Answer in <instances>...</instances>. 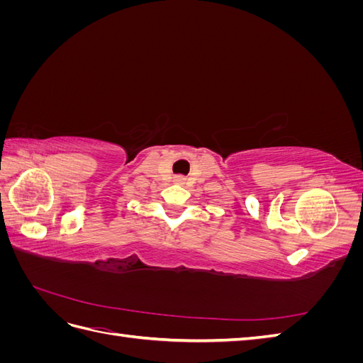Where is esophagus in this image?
Segmentation results:
<instances>
[{"mask_svg": "<svg viewBox=\"0 0 363 363\" xmlns=\"http://www.w3.org/2000/svg\"><path fill=\"white\" fill-rule=\"evenodd\" d=\"M184 179L182 177V175H179V177H175V182H183Z\"/></svg>", "mask_w": 363, "mask_h": 363, "instance_id": "obj_1", "label": "esophagus"}]
</instances>
